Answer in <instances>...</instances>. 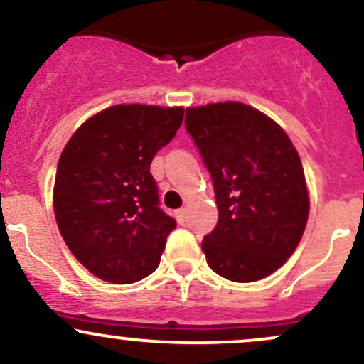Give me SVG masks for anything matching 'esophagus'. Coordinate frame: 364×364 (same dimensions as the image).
I'll return each instance as SVG.
<instances>
[{
    "label": "esophagus",
    "instance_id": "obj_1",
    "mask_svg": "<svg viewBox=\"0 0 364 364\" xmlns=\"http://www.w3.org/2000/svg\"><path fill=\"white\" fill-rule=\"evenodd\" d=\"M174 215H176V221H178L179 225H183V223L186 221V209H178L174 213Z\"/></svg>",
    "mask_w": 364,
    "mask_h": 364
}]
</instances>
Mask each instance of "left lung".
<instances>
[{"label":"left lung","instance_id":"obj_1","mask_svg":"<svg viewBox=\"0 0 364 364\" xmlns=\"http://www.w3.org/2000/svg\"><path fill=\"white\" fill-rule=\"evenodd\" d=\"M185 124L218 203L202 242L207 264L238 283L269 277L297 249L309 215L297 150L273 119L240 102L190 107Z\"/></svg>","mask_w":364,"mask_h":364}]
</instances>
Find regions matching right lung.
<instances>
[{
  "mask_svg": "<svg viewBox=\"0 0 364 364\" xmlns=\"http://www.w3.org/2000/svg\"><path fill=\"white\" fill-rule=\"evenodd\" d=\"M183 115V107H109L79 126L60 155L53 188L60 235L103 282H139L161 262L176 221L159 207L150 164Z\"/></svg>",
  "mask_w": 364,
  "mask_h": 364,
  "instance_id": "add662e5",
  "label": "right lung"
}]
</instances>
